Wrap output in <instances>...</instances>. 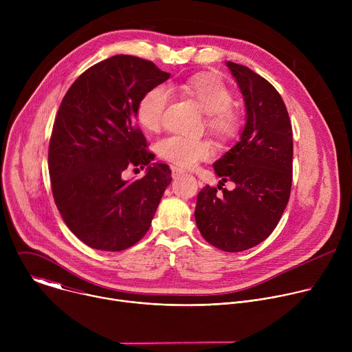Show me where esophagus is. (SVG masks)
<instances>
[{
  "label": "esophagus",
  "instance_id": "esophagus-1",
  "mask_svg": "<svg viewBox=\"0 0 352 352\" xmlns=\"http://www.w3.org/2000/svg\"><path fill=\"white\" fill-rule=\"evenodd\" d=\"M171 170H173V177H174V178H178L179 175L184 174V171H182L181 168H178V167H173Z\"/></svg>",
  "mask_w": 352,
  "mask_h": 352
}]
</instances>
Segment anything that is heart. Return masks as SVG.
<instances>
[{"mask_svg": "<svg viewBox=\"0 0 352 352\" xmlns=\"http://www.w3.org/2000/svg\"><path fill=\"white\" fill-rule=\"evenodd\" d=\"M170 91H181L190 97L205 114L208 128L220 140H232L239 131V117L231 110L232 94L217 78L195 75L181 83H171ZM164 86L148 89L138 103L136 117L140 126L148 132H157L163 122L170 93ZM159 156L181 168H193L213 155V147L208 140L189 139L184 136H167L157 143Z\"/></svg>", "mask_w": 352, "mask_h": 352, "instance_id": "b5f03b06", "label": "heart"}]
</instances>
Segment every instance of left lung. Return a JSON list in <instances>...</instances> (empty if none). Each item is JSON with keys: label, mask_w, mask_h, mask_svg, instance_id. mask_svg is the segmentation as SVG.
Returning a JSON list of instances; mask_svg holds the SVG:
<instances>
[{"label": "left lung", "mask_w": 352, "mask_h": 352, "mask_svg": "<svg viewBox=\"0 0 352 352\" xmlns=\"http://www.w3.org/2000/svg\"><path fill=\"white\" fill-rule=\"evenodd\" d=\"M243 96L246 124L239 142L213 167L221 185L197 195L195 220L202 236L226 252H241L265 241L278 224L292 182V128L280 93L248 67L228 61Z\"/></svg>", "instance_id": "obj_1"}]
</instances>
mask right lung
Wrapping results in <instances>:
<instances>
[{"label":"right lung","mask_w":352,"mask_h":352,"mask_svg":"<svg viewBox=\"0 0 352 352\" xmlns=\"http://www.w3.org/2000/svg\"><path fill=\"white\" fill-rule=\"evenodd\" d=\"M152 61L114 56L86 69L68 89L54 121L48 171L56 205L87 246L118 252L140 241L171 182L164 163H152L135 122L142 96L166 82ZM129 166L146 168L125 182Z\"/></svg>","instance_id":"obj_1"}]
</instances>
